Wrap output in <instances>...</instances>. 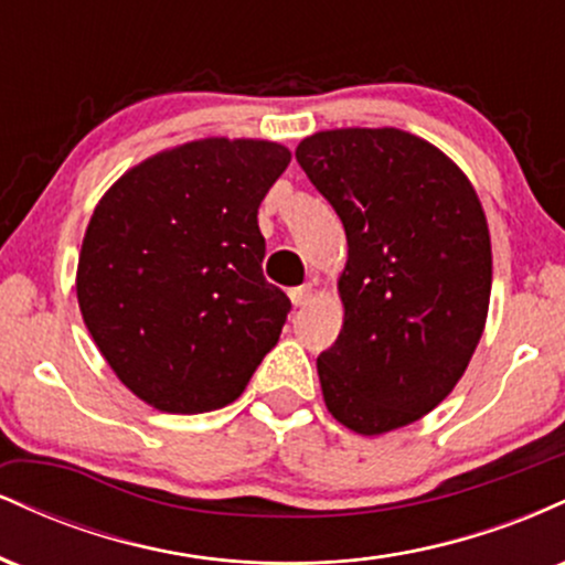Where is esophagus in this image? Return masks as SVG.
<instances>
[{
    "label": "esophagus",
    "instance_id": "obj_1",
    "mask_svg": "<svg viewBox=\"0 0 565 565\" xmlns=\"http://www.w3.org/2000/svg\"><path fill=\"white\" fill-rule=\"evenodd\" d=\"M310 297H313V289H310L308 284L289 289V300H291V305H295V308H302V305H308Z\"/></svg>",
    "mask_w": 565,
    "mask_h": 565
}]
</instances>
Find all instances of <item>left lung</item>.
I'll use <instances>...</instances> for the list:
<instances>
[{
  "label": "left lung",
  "mask_w": 565,
  "mask_h": 565,
  "mask_svg": "<svg viewBox=\"0 0 565 565\" xmlns=\"http://www.w3.org/2000/svg\"><path fill=\"white\" fill-rule=\"evenodd\" d=\"M345 225V323L319 355L337 423L380 436L454 391L483 334L491 242L454 161L404 129H329L295 151Z\"/></svg>",
  "instance_id": "1"
}]
</instances>
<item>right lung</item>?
I'll return each instance as SVG.
<instances>
[{"label":"right lung","mask_w":565,"mask_h":565,"mask_svg":"<svg viewBox=\"0 0 565 565\" xmlns=\"http://www.w3.org/2000/svg\"><path fill=\"white\" fill-rule=\"evenodd\" d=\"M291 153L206 138L111 185L82 242V319L116 377L159 412L233 404L278 342L289 297L265 281L257 210Z\"/></svg>","instance_id":"add662e5"}]
</instances>
